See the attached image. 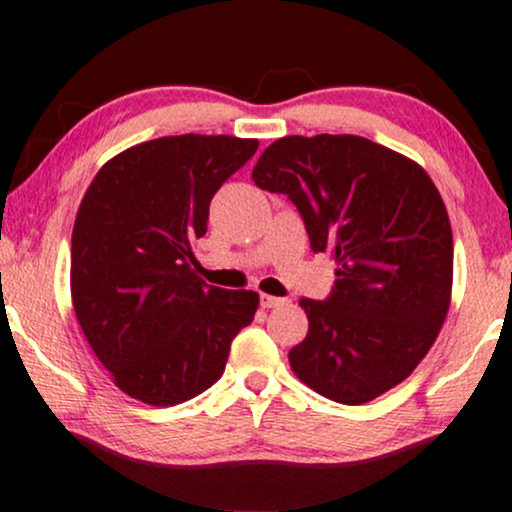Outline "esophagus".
I'll return each instance as SVG.
<instances>
[{"label":"esophagus","instance_id":"1","mask_svg":"<svg viewBox=\"0 0 512 512\" xmlns=\"http://www.w3.org/2000/svg\"><path fill=\"white\" fill-rule=\"evenodd\" d=\"M284 303H287V298L261 294V308H280V305H284Z\"/></svg>","mask_w":512,"mask_h":512}]
</instances>
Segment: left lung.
Returning a JSON list of instances; mask_svg holds the SVG:
<instances>
[{
  "mask_svg": "<svg viewBox=\"0 0 512 512\" xmlns=\"http://www.w3.org/2000/svg\"><path fill=\"white\" fill-rule=\"evenodd\" d=\"M251 178L287 195L310 249L338 265L324 301H301L308 336L289 350L294 374L341 404L388 393L428 355L449 310L454 242L435 183L409 157L348 134L284 136Z\"/></svg>",
  "mask_w": 512,
  "mask_h": 512,
  "instance_id": "1",
  "label": "left lung"
}]
</instances>
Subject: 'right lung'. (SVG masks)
Listing matches in <instances>:
<instances>
[{
	"label": "right lung",
	"instance_id": "obj_1",
	"mask_svg": "<svg viewBox=\"0 0 512 512\" xmlns=\"http://www.w3.org/2000/svg\"><path fill=\"white\" fill-rule=\"evenodd\" d=\"M256 138L164 136L98 171L72 230L70 289L86 341L126 395L174 407L223 376L256 291L192 272L216 190L254 157Z\"/></svg>",
	"mask_w": 512,
	"mask_h": 512
}]
</instances>
